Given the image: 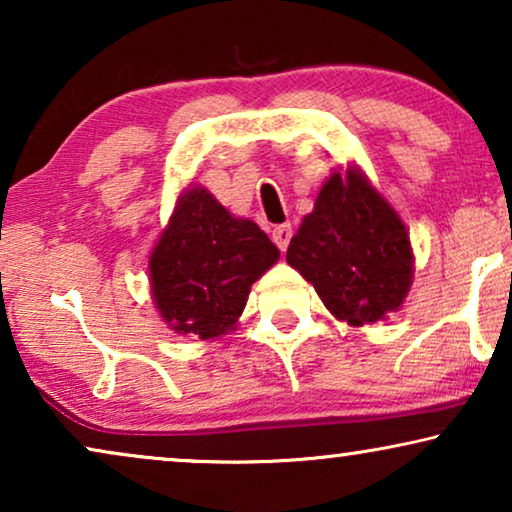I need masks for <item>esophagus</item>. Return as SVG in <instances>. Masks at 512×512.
Wrapping results in <instances>:
<instances>
[{
    "instance_id": "1",
    "label": "esophagus",
    "mask_w": 512,
    "mask_h": 512,
    "mask_svg": "<svg viewBox=\"0 0 512 512\" xmlns=\"http://www.w3.org/2000/svg\"><path fill=\"white\" fill-rule=\"evenodd\" d=\"M291 235H293L291 223H282V226H275V228H272V242H275L277 247L282 249V251H286V247H289Z\"/></svg>"
}]
</instances>
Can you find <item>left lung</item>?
Instances as JSON below:
<instances>
[{
    "mask_svg": "<svg viewBox=\"0 0 512 512\" xmlns=\"http://www.w3.org/2000/svg\"><path fill=\"white\" fill-rule=\"evenodd\" d=\"M286 261L335 317L352 326L396 312L412 282V249L403 221L366 177L347 170L321 186L314 212L291 237Z\"/></svg>",
    "mask_w": 512,
    "mask_h": 512,
    "instance_id": "8db88e82",
    "label": "left lung"
}]
</instances>
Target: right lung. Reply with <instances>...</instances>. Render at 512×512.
<instances>
[{
  "mask_svg": "<svg viewBox=\"0 0 512 512\" xmlns=\"http://www.w3.org/2000/svg\"><path fill=\"white\" fill-rule=\"evenodd\" d=\"M277 258L254 221L235 219L205 188H191L151 254L153 300L177 333L216 338L233 331L251 284Z\"/></svg>",
  "mask_w": 512,
  "mask_h": 512,
  "instance_id": "add662e5",
  "label": "right lung"
}]
</instances>
